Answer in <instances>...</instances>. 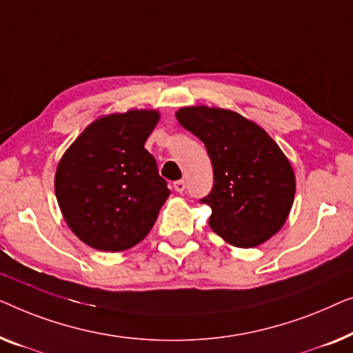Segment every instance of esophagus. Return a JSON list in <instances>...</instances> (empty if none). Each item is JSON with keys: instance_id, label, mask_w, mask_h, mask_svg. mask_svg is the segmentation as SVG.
Here are the masks:
<instances>
[{"instance_id": "34e87169", "label": "esophagus", "mask_w": 353, "mask_h": 353, "mask_svg": "<svg viewBox=\"0 0 353 353\" xmlns=\"http://www.w3.org/2000/svg\"><path fill=\"white\" fill-rule=\"evenodd\" d=\"M172 187H174V190L177 193H182L183 190H185V182H183V181H176L174 183H172Z\"/></svg>"}]
</instances>
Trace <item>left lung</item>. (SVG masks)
Masks as SVG:
<instances>
[{"label": "left lung", "mask_w": 353, "mask_h": 353, "mask_svg": "<svg viewBox=\"0 0 353 353\" xmlns=\"http://www.w3.org/2000/svg\"><path fill=\"white\" fill-rule=\"evenodd\" d=\"M176 118L211 158L214 185L201 203L212 210V232L236 248L259 246L274 236L296 193L294 171L278 143L254 121L225 108L182 107Z\"/></svg>", "instance_id": "left-lung-1"}]
</instances>
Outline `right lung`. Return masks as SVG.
I'll list each match as a JSON object with an SVG mask.
<instances>
[{"mask_svg":"<svg viewBox=\"0 0 353 353\" xmlns=\"http://www.w3.org/2000/svg\"><path fill=\"white\" fill-rule=\"evenodd\" d=\"M158 110H128L97 118L67 148L54 187L63 219L99 251L118 252L148 235L170 196L145 141Z\"/></svg>","mask_w":353,"mask_h":353,"instance_id":"obj_1","label":"right lung"}]
</instances>
